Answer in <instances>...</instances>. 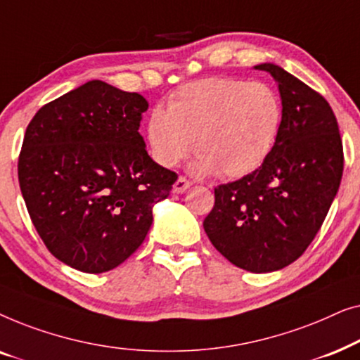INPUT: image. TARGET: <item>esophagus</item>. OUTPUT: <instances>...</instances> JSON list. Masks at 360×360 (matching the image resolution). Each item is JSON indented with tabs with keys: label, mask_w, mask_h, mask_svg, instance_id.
Instances as JSON below:
<instances>
[{
	"label": "esophagus",
	"mask_w": 360,
	"mask_h": 360,
	"mask_svg": "<svg viewBox=\"0 0 360 360\" xmlns=\"http://www.w3.org/2000/svg\"><path fill=\"white\" fill-rule=\"evenodd\" d=\"M191 186V181L186 176H179L174 184V193H184L185 190H188Z\"/></svg>",
	"instance_id": "34e87169"
}]
</instances>
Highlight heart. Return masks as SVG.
I'll return each mask as SVG.
<instances>
[{
  "label": "heart",
  "mask_w": 360,
  "mask_h": 360,
  "mask_svg": "<svg viewBox=\"0 0 360 360\" xmlns=\"http://www.w3.org/2000/svg\"><path fill=\"white\" fill-rule=\"evenodd\" d=\"M283 124L278 93L262 82L210 77L180 86L149 112L146 137L150 155L174 167L193 147L195 170L238 179L259 169L277 144Z\"/></svg>",
  "instance_id": "b5f03b06"
}]
</instances>
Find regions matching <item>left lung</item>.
I'll return each instance as SVG.
<instances>
[{
    "instance_id": "left-lung-1",
    "label": "left lung",
    "mask_w": 360,
    "mask_h": 360,
    "mask_svg": "<svg viewBox=\"0 0 360 360\" xmlns=\"http://www.w3.org/2000/svg\"><path fill=\"white\" fill-rule=\"evenodd\" d=\"M283 124L267 160L243 179L218 185L203 221L211 244L254 274L287 267L318 234L341 184L342 141L329 103L274 63Z\"/></svg>"
}]
</instances>
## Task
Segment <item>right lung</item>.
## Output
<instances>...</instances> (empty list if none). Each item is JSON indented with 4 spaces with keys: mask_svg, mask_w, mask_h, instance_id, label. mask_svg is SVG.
I'll use <instances>...</instances> for the list:
<instances>
[{
    "mask_svg": "<svg viewBox=\"0 0 360 360\" xmlns=\"http://www.w3.org/2000/svg\"><path fill=\"white\" fill-rule=\"evenodd\" d=\"M147 101L91 80L44 105L29 122L18 176L49 252L86 274L124 262L144 243L152 206L179 179L139 134Z\"/></svg>",
    "mask_w": 360,
    "mask_h": 360,
    "instance_id": "obj_1",
    "label": "right lung"
}]
</instances>
